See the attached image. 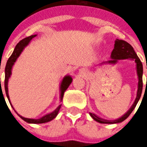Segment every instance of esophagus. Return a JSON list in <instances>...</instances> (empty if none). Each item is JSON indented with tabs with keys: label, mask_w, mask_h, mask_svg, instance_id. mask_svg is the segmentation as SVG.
I'll return each instance as SVG.
<instances>
[{
	"label": "esophagus",
	"mask_w": 147,
	"mask_h": 147,
	"mask_svg": "<svg viewBox=\"0 0 147 147\" xmlns=\"http://www.w3.org/2000/svg\"><path fill=\"white\" fill-rule=\"evenodd\" d=\"M79 73H80L82 75H86V74H87V71L85 70V69H80V70H79Z\"/></svg>",
	"instance_id": "34e87169"
}]
</instances>
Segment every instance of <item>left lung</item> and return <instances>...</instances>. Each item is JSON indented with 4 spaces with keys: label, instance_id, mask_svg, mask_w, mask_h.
<instances>
[{
    "label": "left lung",
    "instance_id": "obj_1",
    "mask_svg": "<svg viewBox=\"0 0 147 147\" xmlns=\"http://www.w3.org/2000/svg\"><path fill=\"white\" fill-rule=\"evenodd\" d=\"M110 58H111V59L108 60V61H105L103 63H101L100 65H105V64L115 65L116 63L118 62V60H119V59H131L134 60L135 63H136V65H137V73H138V86L137 97L135 99V101H134L133 105L131 106V108L127 110V113H125L122 117H120L118 119H115V120H106V119H101V118H100L97 115H96L93 113H90V115H91V117L94 120H96V121L100 123H110V124H113V123H121L123 120H125L127 117L130 115V114L133 112V110L135 109L136 105H137L139 100L141 98L142 92V87H143V83H142L143 67H142V64L141 60L138 58V55L135 52L133 47L129 43H127V42H125L123 40L116 39L115 42V47H114L112 52H111Z\"/></svg>",
    "mask_w": 147,
    "mask_h": 147
}]
</instances>
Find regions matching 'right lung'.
I'll list each match as a JSON object with an SVG mask.
<instances>
[{"mask_svg":"<svg viewBox=\"0 0 147 147\" xmlns=\"http://www.w3.org/2000/svg\"><path fill=\"white\" fill-rule=\"evenodd\" d=\"M36 36H37V35H32L30 37H25L24 39L21 40L20 42L16 45V47H15V48H14L13 53H12V55H10V57H9L8 60H7V63H6V65H5V94H6V96H7V98H8L9 103H10V100H9V96L8 93V82L9 78H10V75H11L12 67H13V65H14L15 61L18 59V57L20 55V54L22 53V51H24V49L29 44V42H31L32 39L33 37H36ZM72 80H73V78H72L71 76H69V75H66V76L64 77V78L62 79L61 83H60V101H61L62 99H63L65 92L67 90V88H69V86L71 84ZM3 97H4V96H3ZM10 105H11V103H10ZM11 106H12V105H11ZM60 107H61V105H59V106H58L55 110H54V111H52L51 113L47 114V115H46L42 116V118L37 119H28V118H24V117H23V116L20 115L15 110H14V111L18 114V115L20 116L23 120H24V121L27 122V123H47V122L51 121L52 119H54L57 116V115H58ZM12 108L14 109L13 106H12Z\"/></svg>","mask_w":147,"mask_h":147,"instance_id":"obj_1","label":"right lung"}]
</instances>
